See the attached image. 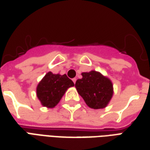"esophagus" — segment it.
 I'll use <instances>...</instances> for the list:
<instances>
[{
	"instance_id": "esophagus-1",
	"label": "esophagus",
	"mask_w": 150,
	"mask_h": 150,
	"mask_svg": "<svg viewBox=\"0 0 150 150\" xmlns=\"http://www.w3.org/2000/svg\"><path fill=\"white\" fill-rule=\"evenodd\" d=\"M76 79H77L76 78H74L73 79H72V80H73V82H74V83H75V82H76Z\"/></svg>"
}]
</instances>
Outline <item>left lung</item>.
<instances>
[{"label": "left lung", "instance_id": "left-lung-1", "mask_svg": "<svg viewBox=\"0 0 150 150\" xmlns=\"http://www.w3.org/2000/svg\"><path fill=\"white\" fill-rule=\"evenodd\" d=\"M82 78L77 79L75 88L88 107L105 108L114 94L113 83L110 79L96 71L83 72Z\"/></svg>", "mask_w": 150, "mask_h": 150}]
</instances>
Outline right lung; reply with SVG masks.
<instances>
[{"label":"right lung","instance_id":"obj_1","mask_svg":"<svg viewBox=\"0 0 150 150\" xmlns=\"http://www.w3.org/2000/svg\"><path fill=\"white\" fill-rule=\"evenodd\" d=\"M75 85L67 75L53 74L50 71L39 82L36 87V96L43 106L55 107L63 97L67 90Z\"/></svg>","mask_w":150,"mask_h":150}]
</instances>
